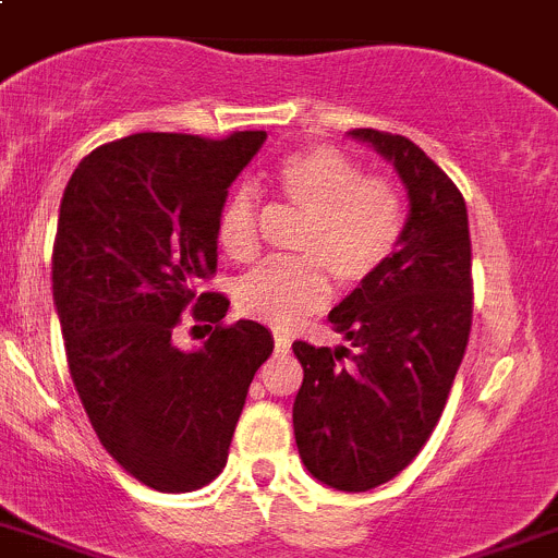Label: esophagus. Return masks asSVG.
<instances>
[{"label":"esophagus","mask_w":558,"mask_h":558,"mask_svg":"<svg viewBox=\"0 0 558 558\" xmlns=\"http://www.w3.org/2000/svg\"><path fill=\"white\" fill-rule=\"evenodd\" d=\"M274 349H276V354H288V351H290V337L288 335H279V331H276V335H274Z\"/></svg>","instance_id":"1"}]
</instances>
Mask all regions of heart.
<instances>
[{"instance_id":"obj_1","label":"heart","mask_w":558,"mask_h":558,"mask_svg":"<svg viewBox=\"0 0 558 558\" xmlns=\"http://www.w3.org/2000/svg\"><path fill=\"white\" fill-rule=\"evenodd\" d=\"M279 196L304 213L295 238L299 259L265 263L234 284V304L274 329H290L329 301V274L345 288L365 284L398 252L407 202L396 182L365 177L337 146L315 143L284 157L270 173ZM259 202L234 187L218 209L216 238L234 263L259 252Z\"/></svg>"}]
</instances>
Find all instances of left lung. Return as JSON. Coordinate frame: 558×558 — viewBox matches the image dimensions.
<instances>
[{"label": "left lung", "mask_w": 558, "mask_h": 558, "mask_svg": "<svg viewBox=\"0 0 558 558\" xmlns=\"http://www.w3.org/2000/svg\"><path fill=\"white\" fill-rule=\"evenodd\" d=\"M396 166L409 198L398 252L329 313L349 345L293 342L304 381L293 432L304 468L342 493L390 482L432 437L473 324L468 207L421 146L351 130Z\"/></svg>", "instance_id": "1"}]
</instances>
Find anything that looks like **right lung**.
Returning <instances> with one entry per match:
<instances>
[{
  "label": "right lung",
  "instance_id": "right-lung-1",
  "mask_svg": "<svg viewBox=\"0 0 558 558\" xmlns=\"http://www.w3.org/2000/svg\"><path fill=\"white\" fill-rule=\"evenodd\" d=\"M265 137L137 132L90 151L60 202L52 295L71 379L107 453L160 493L221 473L274 351L257 320L223 324L227 295L198 293L218 265V209ZM187 305L217 326L193 352L172 342Z\"/></svg>",
  "mask_w": 558,
  "mask_h": 558
}]
</instances>
